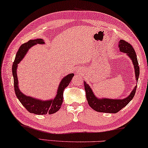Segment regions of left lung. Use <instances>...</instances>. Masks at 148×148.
<instances>
[{"label": "left lung", "mask_w": 148, "mask_h": 148, "mask_svg": "<svg viewBox=\"0 0 148 148\" xmlns=\"http://www.w3.org/2000/svg\"><path fill=\"white\" fill-rule=\"evenodd\" d=\"M119 49L122 52L126 53L132 60L134 67L135 69V74L138 82L140 75V67L138 66L136 54L132 46L125 40H121L119 42ZM84 88H85L86 98L88 104L93 110L101 112H108V113H116L123 108L128 104V103L133 99L136 90L137 85L125 99H98L93 94L92 90L86 82H84Z\"/></svg>", "instance_id": "8db88e82"}]
</instances>
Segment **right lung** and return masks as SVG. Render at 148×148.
I'll return each instance as SVG.
<instances>
[{
  "instance_id": "1",
  "label": "right lung",
  "mask_w": 148,
  "mask_h": 148,
  "mask_svg": "<svg viewBox=\"0 0 148 148\" xmlns=\"http://www.w3.org/2000/svg\"><path fill=\"white\" fill-rule=\"evenodd\" d=\"M44 43L45 42L42 39H37L34 40H29L27 43L22 44L16 53L15 60L12 64L14 86L16 95L21 103L23 105V106L27 109V111L31 113L36 114H46L47 113L51 114L57 112L60 109L63 102V98H64L63 97L64 90L69 86L72 77L74 76V74H70L62 79L58 88L57 94L54 99L49 101L39 100L34 99L33 97H28L21 92L18 88V81L17 74H16L18 64L22 60V58L27 52L28 49L30 47H32L34 45L44 44Z\"/></svg>"
}]
</instances>
